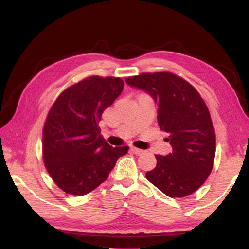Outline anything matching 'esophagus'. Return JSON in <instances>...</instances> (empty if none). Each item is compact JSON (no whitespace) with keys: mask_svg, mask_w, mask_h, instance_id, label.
Segmentation results:
<instances>
[{"mask_svg":"<svg viewBox=\"0 0 249 249\" xmlns=\"http://www.w3.org/2000/svg\"><path fill=\"white\" fill-rule=\"evenodd\" d=\"M130 151L134 153L136 155H142L144 153L143 150H140V149H137V147H130Z\"/></svg>","mask_w":249,"mask_h":249,"instance_id":"esophagus-1","label":"esophagus"}]
</instances>
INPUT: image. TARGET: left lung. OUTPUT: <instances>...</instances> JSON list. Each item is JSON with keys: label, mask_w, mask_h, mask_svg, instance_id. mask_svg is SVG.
Here are the masks:
<instances>
[{"label": "left lung", "mask_w": 249, "mask_h": 249, "mask_svg": "<svg viewBox=\"0 0 249 249\" xmlns=\"http://www.w3.org/2000/svg\"><path fill=\"white\" fill-rule=\"evenodd\" d=\"M126 83L149 93L158 106L157 121L169 135L172 152L155 155L157 165L145 177L171 198L195 193L213 169L216 138L209 109L192 84L172 72H144Z\"/></svg>", "instance_id": "1"}]
</instances>
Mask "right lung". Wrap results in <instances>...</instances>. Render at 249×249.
I'll list each match as a JSON object with an SVG mask.
<instances>
[{
    "mask_svg": "<svg viewBox=\"0 0 249 249\" xmlns=\"http://www.w3.org/2000/svg\"><path fill=\"white\" fill-rule=\"evenodd\" d=\"M123 88L121 78L92 76L66 89L52 105L43 129V158L63 192L75 196L92 192L128 152L126 145H109L98 126L104 110Z\"/></svg>",
    "mask_w": 249,
    "mask_h": 249,
    "instance_id": "obj_1",
    "label": "right lung"
}]
</instances>
